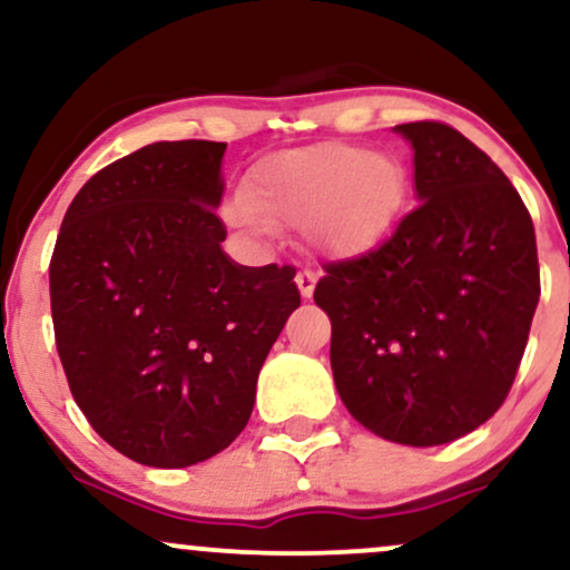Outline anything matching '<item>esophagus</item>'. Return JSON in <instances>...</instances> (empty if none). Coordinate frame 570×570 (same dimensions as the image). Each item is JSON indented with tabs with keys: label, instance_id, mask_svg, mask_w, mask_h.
Instances as JSON below:
<instances>
[{
	"label": "esophagus",
	"instance_id": "34e87169",
	"mask_svg": "<svg viewBox=\"0 0 570 570\" xmlns=\"http://www.w3.org/2000/svg\"><path fill=\"white\" fill-rule=\"evenodd\" d=\"M294 284H297L299 294H303L305 299L313 297V289H316V273L311 271H299L297 278H294Z\"/></svg>",
	"mask_w": 570,
	"mask_h": 570
}]
</instances>
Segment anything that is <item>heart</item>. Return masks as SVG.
Here are the masks:
<instances>
[{
  "label": "heart",
  "instance_id": "1",
  "mask_svg": "<svg viewBox=\"0 0 570 570\" xmlns=\"http://www.w3.org/2000/svg\"><path fill=\"white\" fill-rule=\"evenodd\" d=\"M404 200L402 163L356 144L324 141L259 160L246 193L227 198L225 219L254 238H267L276 227H305L313 246L351 259L389 238Z\"/></svg>",
  "mask_w": 570,
  "mask_h": 570
}]
</instances>
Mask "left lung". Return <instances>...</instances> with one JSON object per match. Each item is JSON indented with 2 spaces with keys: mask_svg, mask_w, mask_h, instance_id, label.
Listing matches in <instances>:
<instances>
[{
  "mask_svg": "<svg viewBox=\"0 0 570 570\" xmlns=\"http://www.w3.org/2000/svg\"><path fill=\"white\" fill-rule=\"evenodd\" d=\"M421 206L364 257L330 263L313 299L332 322V375L372 434L453 442L512 389L539 305L531 214L512 181L444 122L394 128Z\"/></svg>",
  "mask_w": 570,
  "mask_h": 570,
  "instance_id": "8db88e82",
  "label": "left lung"
}]
</instances>
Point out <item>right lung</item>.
Returning a JSON list of instances; mask_svg holds the SVG:
<instances>
[{"label":"right lung","instance_id":"obj_1","mask_svg":"<svg viewBox=\"0 0 570 570\" xmlns=\"http://www.w3.org/2000/svg\"><path fill=\"white\" fill-rule=\"evenodd\" d=\"M222 141H155L75 195L50 259L58 356L90 426L130 461L181 469L244 431L299 307L294 267L222 252Z\"/></svg>","mask_w":570,"mask_h":570}]
</instances>
